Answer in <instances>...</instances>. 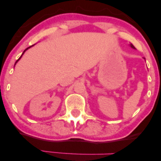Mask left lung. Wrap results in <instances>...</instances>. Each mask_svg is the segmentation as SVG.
Returning a JSON list of instances; mask_svg holds the SVG:
<instances>
[{
    "instance_id": "left-lung-1",
    "label": "left lung",
    "mask_w": 161,
    "mask_h": 161,
    "mask_svg": "<svg viewBox=\"0 0 161 161\" xmlns=\"http://www.w3.org/2000/svg\"><path fill=\"white\" fill-rule=\"evenodd\" d=\"M130 46H131V47H132V48H136V47H134V46H133V45H132V44H130Z\"/></svg>"
}]
</instances>
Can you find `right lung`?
Segmentation results:
<instances>
[{"mask_svg": "<svg viewBox=\"0 0 161 161\" xmlns=\"http://www.w3.org/2000/svg\"><path fill=\"white\" fill-rule=\"evenodd\" d=\"M32 46H33V45H32ZM32 46H30V47H27V48H26V49H25V51H23V54H22V55H21V57H19V59H18V60H16V63H17V62H18V60H19V59H20V58H21V57H22V56H23V53H25V51H26V50H28V49H29V48H30V47H32Z\"/></svg>", "mask_w": 161, "mask_h": 161, "instance_id": "add662e5", "label": "right lung"}]
</instances>
